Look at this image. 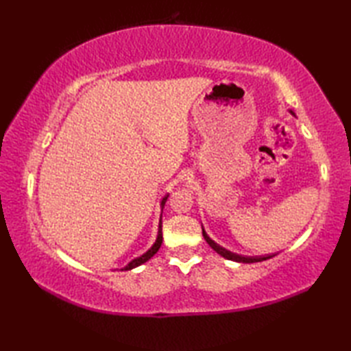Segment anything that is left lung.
<instances>
[{
  "mask_svg": "<svg viewBox=\"0 0 351 351\" xmlns=\"http://www.w3.org/2000/svg\"><path fill=\"white\" fill-rule=\"evenodd\" d=\"M291 114H294L293 111H291ZM202 234H204V238L206 240V243L211 245V247L219 253V255H221L223 258H226L229 261H235V263H244V264H252V263H261V261H265V259H270L273 258L274 255H267V256H241V255H237V253H232L229 252L226 249H223L221 245H219L217 243H214L210 237H208V234L202 228Z\"/></svg>",
  "mask_w": 351,
  "mask_h": 351,
  "instance_id": "1",
  "label": "left lung"
}]
</instances>
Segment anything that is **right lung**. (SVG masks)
Returning <instances> with one entry per match:
<instances>
[{"mask_svg":"<svg viewBox=\"0 0 351 351\" xmlns=\"http://www.w3.org/2000/svg\"><path fill=\"white\" fill-rule=\"evenodd\" d=\"M167 197H169V195L162 197V200H161V208H164V204H166ZM161 243H162V221H161V219H160V225H158V237H156V240H155V243H154L152 247L149 249L146 253H143V255H141V256H138V258H136V259H132L128 265L122 268V270H132V268H136V267H138V265H141V264H145L146 261L151 259V258L155 255V253L160 250V247H161Z\"/></svg>","mask_w":351,"mask_h":351,"instance_id":"obj_1","label":"right lung"}]
</instances>
